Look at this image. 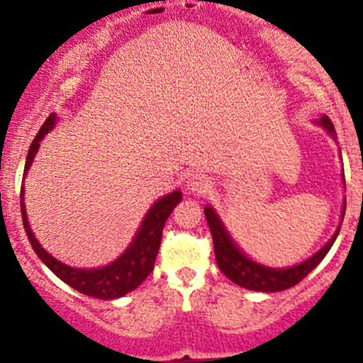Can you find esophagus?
Returning <instances> with one entry per match:
<instances>
[{
  "instance_id": "obj_1",
  "label": "esophagus",
  "mask_w": 363,
  "mask_h": 363,
  "mask_svg": "<svg viewBox=\"0 0 363 363\" xmlns=\"http://www.w3.org/2000/svg\"><path fill=\"white\" fill-rule=\"evenodd\" d=\"M186 189L194 194H204L211 189V182L204 174H192L186 182Z\"/></svg>"
}]
</instances>
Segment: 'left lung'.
Instances as JSON below:
<instances>
[{
    "mask_svg": "<svg viewBox=\"0 0 363 363\" xmlns=\"http://www.w3.org/2000/svg\"><path fill=\"white\" fill-rule=\"evenodd\" d=\"M315 124L322 126L323 130L327 131V135L337 143L334 124L330 123V119L327 118V116H320V118L315 121ZM342 185H345V169H342ZM345 209L346 199L342 201L341 221L342 218H345ZM204 214L206 220H208L209 230H211L214 256H216V263L218 267H220V270L223 272L233 284H237V286L249 291L259 292L286 291L289 289V287L296 286L298 282H301V280L305 279V277L310 274L323 258H325V255L329 252V249L333 247L334 240H336V237L339 235V230H341V223H339L336 232L333 233V237H330V239L308 259L301 261V263L298 264H292V267L274 268L267 267V264H261L258 261H255L245 255L242 249L235 244V240L232 239V235H230V232L223 225L221 218L218 216V213L214 211L213 206H204Z\"/></svg>",
    "mask_w": 363,
    "mask_h": 363,
    "instance_id": "obj_1",
    "label": "left lung"
}]
</instances>
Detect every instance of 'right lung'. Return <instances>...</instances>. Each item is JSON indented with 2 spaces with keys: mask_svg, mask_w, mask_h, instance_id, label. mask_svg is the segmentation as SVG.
Listing matches in <instances>:
<instances>
[{
  "mask_svg": "<svg viewBox=\"0 0 363 363\" xmlns=\"http://www.w3.org/2000/svg\"><path fill=\"white\" fill-rule=\"evenodd\" d=\"M57 114H50V118L46 119L45 124L41 126L40 133L36 135V138L30 143V149L27 152L26 157L24 180L27 177V171L33 166V161L34 157H36L38 150H40L41 140L57 126ZM24 192V182H22V221H24L27 239H29V242L33 245L38 258H40L43 263L62 280V282L71 286L72 289L81 292V294H86L99 299L123 298L124 294L136 289V287L149 277L152 268H154V261L157 258L159 247H161L162 228H164L167 216H169L171 211L177 208L178 202L182 201L180 189L173 190V192L167 194V196L157 199V201L150 206V209L147 211L145 216H143L142 223H140L138 230H136L133 240H131L130 245H128L112 263L99 268H76L69 267V264L53 258V256L38 242L36 235H34L33 230H30L29 220H27Z\"/></svg>",
  "mask_w": 363,
  "mask_h": 363,
  "instance_id": "add662e5",
  "label": "right lung"
}]
</instances>
